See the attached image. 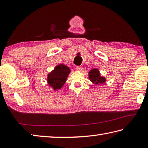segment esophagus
Returning a JSON list of instances; mask_svg holds the SVG:
<instances>
[{"label":"esophagus","mask_w":148,"mask_h":148,"mask_svg":"<svg viewBox=\"0 0 148 148\" xmlns=\"http://www.w3.org/2000/svg\"><path fill=\"white\" fill-rule=\"evenodd\" d=\"M83 67L82 66H76V70L77 71H80V72H82V71H83Z\"/></svg>","instance_id":"34e87169"}]
</instances>
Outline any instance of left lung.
Returning <instances> with one entry per match:
<instances>
[{"label": "left lung", "mask_w": 148, "mask_h": 148, "mask_svg": "<svg viewBox=\"0 0 148 148\" xmlns=\"http://www.w3.org/2000/svg\"><path fill=\"white\" fill-rule=\"evenodd\" d=\"M89 77L90 80L95 84H103L106 81V79L104 77L100 76L99 71L96 69H93L89 71Z\"/></svg>", "instance_id": "obj_1"}]
</instances>
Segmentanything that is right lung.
I'll return each mask as SVG.
<instances>
[{"label":"right lung","instance_id":"obj_1","mask_svg":"<svg viewBox=\"0 0 148 148\" xmlns=\"http://www.w3.org/2000/svg\"><path fill=\"white\" fill-rule=\"evenodd\" d=\"M71 71L68 66L64 64H59L47 76V82L54 90L59 89L64 84Z\"/></svg>","mask_w":148,"mask_h":148}]
</instances>
